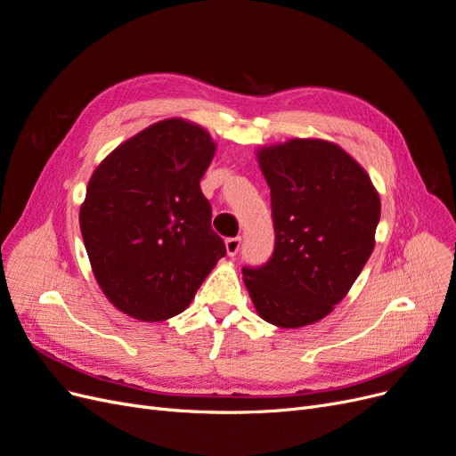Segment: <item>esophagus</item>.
<instances>
[{"label":"esophagus","mask_w":456,"mask_h":456,"mask_svg":"<svg viewBox=\"0 0 456 456\" xmlns=\"http://www.w3.org/2000/svg\"><path fill=\"white\" fill-rule=\"evenodd\" d=\"M224 245H226V253H228V256H236V255H238V251H240L241 238H228V240L224 241Z\"/></svg>","instance_id":"34e87169"}]
</instances>
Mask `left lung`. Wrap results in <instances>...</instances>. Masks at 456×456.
I'll list each match as a JSON object with an SVG mask.
<instances>
[{
  "label": "left lung",
  "mask_w": 456,
  "mask_h": 456,
  "mask_svg": "<svg viewBox=\"0 0 456 456\" xmlns=\"http://www.w3.org/2000/svg\"><path fill=\"white\" fill-rule=\"evenodd\" d=\"M272 196L275 249L243 281L262 320L298 329L323 320L348 295L375 249L380 198L346 150L291 139L256 150Z\"/></svg>",
  "instance_id": "obj_1"
}]
</instances>
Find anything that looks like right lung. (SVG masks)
<instances>
[{
	"label": "right lung",
	"instance_id": "1",
	"mask_svg": "<svg viewBox=\"0 0 456 456\" xmlns=\"http://www.w3.org/2000/svg\"><path fill=\"white\" fill-rule=\"evenodd\" d=\"M215 151L209 131L169 118L93 171L79 228L94 280L119 312L150 323L184 312L226 255L200 188Z\"/></svg>",
	"mask_w": 456,
	"mask_h": 456
}]
</instances>
